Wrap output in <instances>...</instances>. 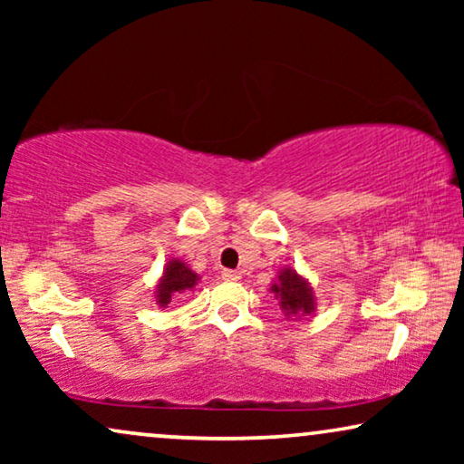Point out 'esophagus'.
<instances>
[{
    "mask_svg": "<svg viewBox=\"0 0 464 464\" xmlns=\"http://www.w3.org/2000/svg\"><path fill=\"white\" fill-rule=\"evenodd\" d=\"M221 278H224V281L237 283V281H240V275L237 270H224V272H221Z\"/></svg>",
    "mask_w": 464,
    "mask_h": 464,
    "instance_id": "1",
    "label": "esophagus"
}]
</instances>
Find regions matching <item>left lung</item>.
<instances>
[{
	"label": "left lung",
	"instance_id": "obj_1",
	"mask_svg": "<svg viewBox=\"0 0 464 464\" xmlns=\"http://www.w3.org/2000/svg\"><path fill=\"white\" fill-rule=\"evenodd\" d=\"M270 294H275L278 300V306L285 313V316H306L314 313L316 300L313 294V287L302 275H297L294 268L278 270L276 281L272 283Z\"/></svg>",
	"mask_w": 464,
	"mask_h": 464
}]
</instances>
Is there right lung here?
Listing matches in <instances>:
<instances>
[{
  "instance_id": "right-lung-1",
  "label": "right lung",
  "mask_w": 464,
  "mask_h": 464,
  "mask_svg": "<svg viewBox=\"0 0 464 464\" xmlns=\"http://www.w3.org/2000/svg\"><path fill=\"white\" fill-rule=\"evenodd\" d=\"M198 281H200V276L196 275V272L189 268L186 262H181V259H177V257L169 259L167 266H164L160 281H158V285H156V291H154L156 304L160 308H167L170 304V297L196 289Z\"/></svg>"
}]
</instances>
